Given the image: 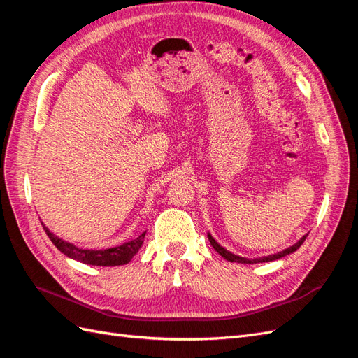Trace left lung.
<instances>
[{"mask_svg":"<svg viewBox=\"0 0 358 358\" xmlns=\"http://www.w3.org/2000/svg\"><path fill=\"white\" fill-rule=\"evenodd\" d=\"M306 236H308V234L303 236L300 241H297V242H296L294 245H292V246H289V248L284 249V251H279V252H276V254L267 255V257L245 258V257L236 255V254H233V252H230V251H227V249H225L224 246H221L218 242H216V241L213 239V237H212V234H210V233H208L209 242H210V245L213 246V249H215L216 252H218L221 257H224V258L227 259V262H231V263H242V264H255V263H267V262H275V259H279V258H282V257H285V255H289V254H292V252H294V251H297V249L301 246V243L305 242Z\"/></svg>","mask_w":358,"mask_h":358,"instance_id":"1","label":"left lung"}]
</instances>
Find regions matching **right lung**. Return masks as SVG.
<instances>
[{"mask_svg":"<svg viewBox=\"0 0 358 358\" xmlns=\"http://www.w3.org/2000/svg\"><path fill=\"white\" fill-rule=\"evenodd\" d=\"M43 229H45L46 234L49 236V239L52 243L55 245L59 251L67 255L69 258L78 259L80 263L85 264H91V266H124L127 263L131 262V258L138 252V249L143 245L145 239V233L140 234L136 239L125 242L122 245H117L113 248H107V249H83L76 246L70 242H66L59 239L58 236L53 234L48 227L41 222Z\"/></svg>","mask_w":358,"mask_h":358,"instance_id":"obj_1","label":"right lung"}]
</instances>
